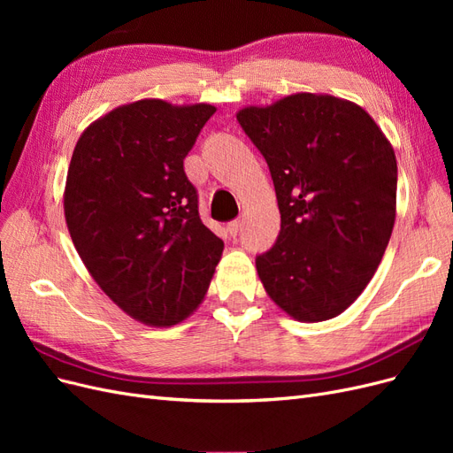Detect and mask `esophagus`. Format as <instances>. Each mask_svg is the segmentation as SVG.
<instances>
[{"label": "esophagus", "mask_w": 453, "mask_h": 453, "mask_svg": "<svg viewBox=\"0 0 453 453\" xmlns=\"http://www.w3.org/2000/svg\"><path fill=\"white\" fill-rule=\"evenodd\" d=\"M240 228H242V221H240V219H236V221H230V223L226 225V230H228L230 236H238Z\"/></svg>", "instance_id": "obj_1"}]
</instances>
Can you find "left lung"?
Masks as SVG:
<instances>
[{
    "mask_svg": "<svg viewBox=\"0 0 453 453\" xmlns=\"http://www.w3.org/2000/svg\"><path fill=\"white\" fill-rule=\"evenodd\" d=\"M263 153L281 230L257 257L268 296L303 323L333 319L372 280L396 215V158L361 105L295 92L236 113Z\"/></svg>",
    "mask_w": 453,
    "mask_h": 453,
    "instance_id": "left-lung-1",
    "label": "left lung"
}]
</instances>
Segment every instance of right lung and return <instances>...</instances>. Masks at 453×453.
<instances>
[{
  "label": "right lung",
  "instance_id": "1",
  "mask_svg": "<svg viewBox=\"0 0 453 453\" xmlns=\"http://www.w3.org/2000/svg\"><path fill=\"white\" fill-rule=\"evenodd\" d=\"M211 104L143 98L83 130L64 188V215L92 280L132 319L173 326L208 293L223 240L200 221L183 170Z\"/></svg>",
  "mask_w": 453,
  "mask_h": 453
}]
</instances>
